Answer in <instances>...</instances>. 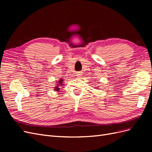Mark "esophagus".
<instances>
[{
	"mask_svg": "<svg viewBox=\"0 0 152 152\" xmlns=\"http://www.w3.org/2000/svg\"><path fill=\"white\" fill-rule=\"evenodd\" d=\"M79 75H80V73H77V76H78V77H80Z\"/></svg>",
	"mask_w": 152,
	"mask_h": 152,
	"instance_id": "esophagus-1",
	"label": "esophagus"
}]
</instances>
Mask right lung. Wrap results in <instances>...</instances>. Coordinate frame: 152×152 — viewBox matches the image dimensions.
Masks as SVG:
<instances>
[{
	"label": "right lung",
	"instance_id": "1",
	"mask_svg": "<svg viewBox=\"0 0 152 152\" xmlns=\"http://www.w3.org/2000/svg\"><path fill=\"white\" fill-rule=\"evenodd\" d=\"M63 80H59V84H61V85H63V84H62V83H63ZM59 86H56V87H55V89H54V90H56V91H59V87H58Z\"/></svg>",
	"mask_w": 152,
	"mask_h": 152
}]
</instances>
